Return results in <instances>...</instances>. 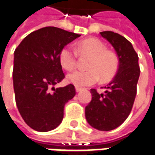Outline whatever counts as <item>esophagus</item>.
<instances>
[{"instance_id": "esophagus-1", "label": "esophagus", "mask_w": 155, "mask_h": 155, "mask_svg": "<svg viewBox=\"0 0 155 155\" xmlns=\"http://www.w3.org/2000/svg\"><path fill=\"white\" fill-rule=\"evenodd\" d=\"M75 91H76V92H80V91H82V88H81V87H75Z\"/></svg>"}]
</instances>
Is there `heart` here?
Here are the masks:
<instances>
[{
	"label": "heart",
	"instance_id": "obj_1",
	"mask_svg": "<svg viewBox=\"0 0 155 155\" xmlns=\"http://www.w3.org/2000/svg\"><path fill=\"white\" fill-rule=\"evenodd\" d=\"M77 53L81 56H89L88 70H75L67 75V81L75 86H87L99 80L108 81L113 77L118 69L117 55L107 50L105 44L96 38L81 41L77 45ZM76 53L70 47L63 48L59 54V62L64 69L71 70L76 66Z\"/></svg>",
	"mask_w": 155,
	"mask_h": 155
}]
</instances>
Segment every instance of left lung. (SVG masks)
I'll list each match as a JSON object with an SVG mask.
<instances>
[{
    "mask_svg": "<svg viewBox=\"0 0 155 155\" xmlns=\"http://www.w3.org/2000/svg\"><path fill=\"white\" fill-rule=\"evenodd\" d=\"M114 48L119 65L114 79L105 86V93L91 90V101L85 107L86 121L100 131L115 129L125 121L134 105L140 74L138 56L128 40L118 33L100 32Z\"/></svg>",
    "mask_w": 155,
    "mask_h": 155,
    "instance_id": "left-lung-1",
    "label": "left lung"
}]
</instances>
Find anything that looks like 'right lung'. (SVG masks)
<instances>
[{"instance_id":"add662e5","label":"right lung","mask_w":155,"mask_h":155,"mask_svg":"<svg viewBox=\"0 0 155 155\" xmlns=\"http://www.w3.org/2000/svg\"><path fill=\"white\" fill-rule=\"evenodd\" d=\"M81 37L55 27H45L23 38L14 52L12 72L15 99L25 123L38 132L56 128L64 105L75 95L73 85L55 88L64 78L59 54Z\"/></svg>"}]
</instances>
